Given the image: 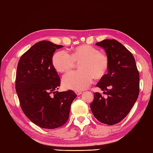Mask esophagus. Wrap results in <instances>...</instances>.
I'll return each instance as SVG.
<instances>
[{
    "label": "esophagus",
    "mask_w": 153,
    "mask_h": 153,
    "mask_svg": "<svg viewBox=\"0 0 153 153\" xmlns=\"http://www.w3.org/2000/svg\"><path fill=\"white\" fill-rule=\"evenodd\" d=\"M75 93H76L77 95H80V94H82V91H75Z\"/></svg>",
    "instance_id": "1"
}]
</instances>
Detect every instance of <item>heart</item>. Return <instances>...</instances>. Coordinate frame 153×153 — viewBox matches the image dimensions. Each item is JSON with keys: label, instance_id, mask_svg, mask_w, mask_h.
Masks as SVG:
<instances>
[{"label": "heart", "instance_id": "obj_1", "mask_svg": "<svg viewBox=\"0 0 153 153\" xmlns=\"http://www.w3.org/2000/svg\"><path fill=\"white\" fill-rule=\"evenodd\" d=\"M79 63L80 71L66 74L62 78L65 88L81 91L91 84L93 77L100 79L105 76L109 68V59L106 54L100 53L98 48L88 45L78 46L68 54L60 51L54 54L52 63L59 73H67Z\"/></svg>", "mask_w": 153, "mask_h": 153}]
</instances>
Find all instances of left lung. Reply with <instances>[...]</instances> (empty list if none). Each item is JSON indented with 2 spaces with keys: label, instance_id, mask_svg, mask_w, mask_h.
I'll use <instances>...</instances> for the list:
<instances>
[{
  "label": "left lung",
  "instance_id": "8db88e82",
  "mask_svg": "<svg viewBox=\"0 0 153 153\" xmlns=\"http://www.w3.org/2000/svg\"><path fill=\"white\" fill-rule=\"evenodd\" d=\"M96 45L105 50L109 59L108 73L97 83L104 91L94 93L91 109L99 122L113 125L127 116L139 94V73L132 54L114 39Z\"/></svg>",
  "mask_w": 153,
  "mask_h": 153
}]
</instances>
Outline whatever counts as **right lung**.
<instances>
[{
	"label": "right lung",
	"mask_w": 153,
	"mask_h": 153,
	"mask_svg": "<svg viewBox=\"0 0 153 153\" xmlns=\"http://www.w3.org/2000/svg\"><path fill=\"white\" fill-rule=\"evenodd\" d=\"M62 47L48 41L38 42L22 54L17 66L15 88L20 105L28 119L41 128L64 125L77 96L72 90L55 91L60 80L52 59L56 49Z\"/></svg>",
	"instance_id": "1"
}]
</instances>
